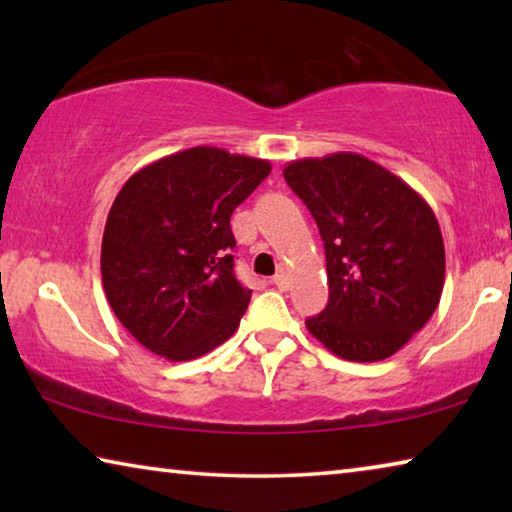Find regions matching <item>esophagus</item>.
I'll return each mask as SVG.
<instances>
[{"label": "esophagus", "mask_w": 512, "mask_h": 512, "mask_svg": "<svg viewBox=\"0 0 512 512\" xmlns=\"http://www.w3.org/2000/svg\"><path fill=\"white\" fill-rule=\"evenodd\" d=\"M277 289H282V291H287L289 289V275L284 273V271H280V273H275L273 275V280H271Z\"/></svg>", "instance_id": "1"}]
</instances>
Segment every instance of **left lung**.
Segmentation results:
<instances>
[{
  "label": "left lung",
  "instance_id": "obj_1",
  "mask_svg": "<svg viewBox=\"0 0 512 512\" xmlns=\"http://www.w3.org/2000/svg\"><path fill=\"white\" fill-rule=\"evenodd\" d=\"M284 180L325 241L329 300L311 336L348 361L388 359L433 316L445 284V244L424 198L359 153L302 158Z\"/></svg>",
  "mask_w": 512,
  "mask_h": 512
}]
</instances>
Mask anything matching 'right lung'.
<instances>
[{
  "label": "right lung",
  "mask_w": 512,
  "mask_h": 512,
  "mask_svg": "<svg viewBox=\"0 0 512 512\" xmlns=\"http://www.w3.org/2000/svg\"><path fill=\"white\" fill-rule=\"evenodd\" d=\"M271 162L194 146L135 171L112 203L101 241V280L137 343L192 361L237 332L250 302L232 266L235 207Z\"/></svg>",
  "instance_id": "1"
}]
</instances>
